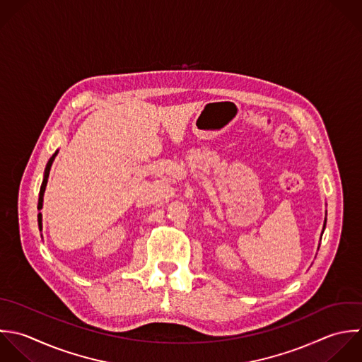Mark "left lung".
<instances>
[{"mask_svg": "<svg viewBox=\"0 0 362 362\" xmlns=\"http://www.w3.org/2000/svg\"><path fill=\"white\" fill-rule=\"evenodd\" d=\"M325 227H326V221H325ZM325 227H323V230H325Z\"/></svg>", "mask_w": 362, "mask_h": 362, "instance_id": "8db88e82", "label": "left lung"}]
</instances>
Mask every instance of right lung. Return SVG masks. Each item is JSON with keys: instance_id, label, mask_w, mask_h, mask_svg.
<instances>
[{"instance_id": "obj_1", "label": "right lung", "mask_w": 362, "mask_h": 362, "mask_svg": "<svg viewBox=\"0 0 362 362\" xmlns=\"http://www.w3.org/2000/svg\"><path fill=\"white\" fill-rule=\"evenodd\" d=\"M59 151H56L52 158L47 160L46 163V168H45V173H43V182H42V186H40V190H39V202H37V209L40 210L42 209V204H43V193H45V189H46V183H47V177H49V172H50V166L54 160V156L57 155ZM37 224H39V230H42V214L39 213L37 214Z\"/></svg>"}]
</instances>
